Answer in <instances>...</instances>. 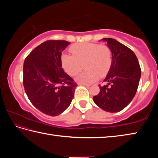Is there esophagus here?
I'll return each mask as SVG.
<instances>
[{
    "mask_svg": "<svg viewBox=\"0 0 158 158\" xmlns=\"http://www.w3.org/2000/svg\"><path fill=\"white\" fill-rule=\"evenodd\" d=\"M80 85H85V86H86V87H89L90 85V84H79Z\"/></svg>",
    "mask_w": 158,
    "mask_h": 158,
    "instance_id": "esophagus-1",
    "label": "esophagus"
}]
</instances>
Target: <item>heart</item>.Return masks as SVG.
Listing matches in <instances>:
<instances>
[{"instance_id":"heart-1","label":"heart","mask_w":158,"mask_h":158,"mask_svg":"<svg viewBox=\"0 0 158 158\" xmlns=\"http://www.w3.org/2000/svg\"><path fill=\"white\" fill-rule=\"evenodd\" d=\"M73 56L63 54L61 63L65 71L70 76H75L85 65L87 71L79 74L76 81L89 84L108 73L112 64V52L106 44L96 43L77 44L70 47Z\"/></svg>"}]
</instances>
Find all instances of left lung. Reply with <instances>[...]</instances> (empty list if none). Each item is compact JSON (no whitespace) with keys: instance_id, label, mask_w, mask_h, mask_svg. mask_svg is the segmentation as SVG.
Here are the masks:
<instances>
[{"instance_id":"1","label":"left lung","mask_w":158,"mask_h":158,"mask_svg":"<svg viewBox=\"0 0 158 158\" xmlns=\"http://www.w3.org/2000/svg\"><path fill=\"white\" fill-rule=\"evenodd\" d=\"M112 52V64L99 94L93 97L96 105L107 112H118L129 105L137 93L141 68L137 56L115 39L103 38Z\"/></svg>"}]
</instances>
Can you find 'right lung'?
I'll use <instances>...</instances> for the list:
<instances>
[{"mask_svg": "<svg viewBox=\"0 0 158 158\" xmlns=\"http://www.w3.org/2000/svg\"><path fill=\"white\" fill-rule=\"evenodd\" d=\"M70 44L65 40H48L32 51L23 63V86L34 106L56 116L65 111L74 98L77 84L64 72L63 51Z\"/></svg>", "mask_w": 158, "mask_h": 158, "instance_id": "right-lung-1", "label": "right lung"}]
</instances>
